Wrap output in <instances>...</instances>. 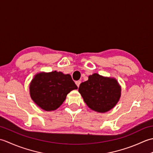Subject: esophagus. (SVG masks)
Wrapping results in <instances>:
<instances>
[{"label":"esophagus","mask_w":153,"mask_h":153,"mask_svg":"<svg viewBox=\"0 0 153 153\" xmlns=\"http://www.w3.org/2000/svg\"><path fill=\"white\" fill-rule=\"evenodd\" d=\"M76 84L77 85V86L79 87V85H80V84H81V81H77V82H76Z\"/></svg>","instance_id":"obj_1"}]
</instances>
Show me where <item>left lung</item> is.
<instances>
[{"mask_svg": "<svg viewBox=\"0 0 153 153\" xmlns=\"http://www.w3.org/2000/svg\"><path fill=\"white\" fill-rule=\"evenodd\" d=\"M79 93L89 108L98 112H106L114 106L121 95V88L115 79L93 74L80 84Z\"/></svg>", "mask_w": 153, "mask_h": 153, "instance_id": "1", "label": "left lung"}]
</instances>
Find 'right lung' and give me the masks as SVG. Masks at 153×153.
Instances as JSON below:
<instances>
[{
  "label": "right lung",
  "mask_w": 153,
  "mask_h": 153,
  "mask_svg": "<svg viewBox=\"0 0 153 153\" xmlns=\"http://www.w3.org/2000/svg\"><path fill=\"white\" fill-rule=\"evenodd\" d=\"M77 89L70 75L56 71L37 74L30 86L32 100L47 111L57 109L68 94Z\"/></svg>",
  "instance_id": "right-lung-1"
}]
</instances>
